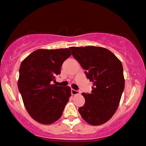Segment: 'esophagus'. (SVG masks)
<instances>
[{
	"mask_svg": "<svg viewBox=\"0 0 146 146\" xmlns=\"http://www.w3.org/2000/svg\"><path fill=\"white\" fill-rule=\"evenodd\" d=\"M79 94V92L78 90H75L73 89H71V94L72 95H77V94Z\"/></svg>",
	"mask_w": 146,
	"mask_h": 146,
	"instance_id": "1",
	"label": "esophagus"
}]
</instances>
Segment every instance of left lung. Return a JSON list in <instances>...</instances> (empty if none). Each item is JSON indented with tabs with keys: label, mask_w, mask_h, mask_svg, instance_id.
<instances>
[{
	"label": "left lung",
	"mask_w": 146,
	"mask_h": 146,
	"mask_svg": "<svg viewBox=\"0 0 146 146\" xmlns=\"http://www.w3.org/2000/svg\"><path fill=\"white\" fill-rule=\"evenodd\" d=\"M72 55L93 82L91 94L82 93L86 102L78 111L92 125H100L111 119L119 105L125 88L123 68L109 50L98 46L70 47Z\"/></svg>",
	"instance_id": "1"
}]
</instances>
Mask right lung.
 I'll list each match as a JSON object with an SVG mask.
<instances>
[{"mask_svg":"<svg viewBox=\"0 0 146 146\" xmlns=\"http://www.w3.org/2000/svg\"><path fill=\"white\" fill-rule=\"evenodd\" d=\"M71 55L68 48L38 49L21 63L18 88L27 112L37 122L52 124L62 116L71 88L52 84Z\"/></svg>","mask_w":146,"mask_h":146,"instance_id":"right-lung-1","label":"right lung"}]
</instances>
